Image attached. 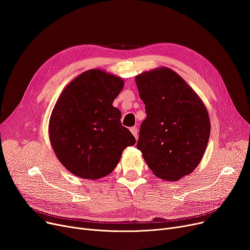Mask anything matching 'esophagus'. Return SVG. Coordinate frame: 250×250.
<instances>
[{"label": "esophagus", "instance_id": "esophagus-1", "mask_svg": "<svg viewBox=\"0 0 250 250\" xmlns=\"http://www.w3.org/2000/svg\"><path fill=\"white\" fill-rule=\"evenodd\" d=\"M130 132H132V134L134 135V137L136 138V140H138V128H137L136 126L130 127Z\"/></svg>", "mask_w": 250, "mask_h": 250}]
</instances>
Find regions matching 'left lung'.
Returning a JSON list of instances; mask_svg holds the SVG:
<instances>
[{
    "label": "left lung",
    "instance_id": "1",
    "mask_svg": "<svg viewBox=\"0 0 250 250\" xmlns=\"http://www.w3.org/2000/svg\"><path fill=\"white\" fill-rule=\"evenodd\" d=\"M146 120L137 148L153 173L176 181L190 174L205 154L211 123L203 100L173 70L161 67L136 76Z\"/></svg>",
    "mask_w": 250,
    "mask_h": 250
}]
</instances>
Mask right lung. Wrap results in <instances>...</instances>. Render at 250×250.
Returning <instances> with one entry per match:
<instances>
[{
    "label": "right lung",
    "instance_id": "1",
    "mask_svg": "<svg viewBox=\"0 0 250 250\" xmlns=\"http://www.w3.org/2000/svg\"><path fill=\"white\" fill-rule=\"evenodd\" d=\"M121 77L92 69L65 86L52 109L48 134L60 162L74 175L95 180L112 172L123 151L136 144L112 106Z\"/></svg>",
    "mask_w": 250,
    "mask_h": 250
}]
</instances>
